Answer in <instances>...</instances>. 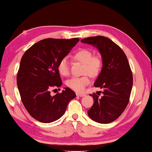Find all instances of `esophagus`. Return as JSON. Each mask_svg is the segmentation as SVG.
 <instances>
[{"label": "esophagus", "instance_id": "obj_1", "mask_svg": "<svg viewBox=\"0 0 152 152\" xmlns=\"http://www.w3.org/2000/svg\"><path fill=\"white\" fill-rule=\"evenodd\" d=\"M76 96H79V97H83V96H85V94H79V93H77V94H76Z\"/></svg>", "mask_w": 152, "mask_h": 152}]
</instances>
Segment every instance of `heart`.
<instances>
[{
	"instance_id": "b5f03b06",
	"label": "heart",
	"mask_w": 152,
	"mask_h": 152,
	"mask_svg": "<svg viewBox=\"0 0 152 152\" xmlns=\"http://www.w3.org/2000/svg\"><path fill=\"white\" fill-rule=\"evenodd\" d=\"M74 58L84 64L83 73L89 74L90 76L96 77L100 74L102 60L98 56H93L92 52L88 49H81L74 55ZM58 70L62 76H67L70 74V63L68 57H63L58 64ZM88 74L74 77L67 82L68 86L76 92H84L86 87L90 83V76Z\"/></svg>"
}]
</instances>
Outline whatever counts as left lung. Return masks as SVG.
<instances>
[{
  "mask_svg": "<svg viewBox=\"0 0 152 152\" xmlns=\"http://www.w3.org/2000/svg\"><path fill=\"white\" fill-rule=\"evenodd\" d=\"M81 41L96 46L103 63L94 83L95 87L104 90L103 96L90 94L94 102L88 110V116L100 124L112 122L124 112L130 97L133 76L128 58L122 49L107 37L97 36Z\"/></svg>",
  "mask_w": 152,
  "mask_h": 152,
  "instance_id": "obj_1",
  "label": "left lung"
}]
</instances>
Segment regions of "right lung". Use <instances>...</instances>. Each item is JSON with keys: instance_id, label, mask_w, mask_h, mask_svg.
I'll use <instances>...</instances> for the list:
<instances>
[{"instance_id": "1", "label": "right lung", "mask_w": 152, "mask_h": 152, "mask_svg": "<svg viewBox=\"0 0 152 152\" xmlns=\"http://www.w3.org/2000/svg\"><path fill=\"white\" fill-rule=\"evenodd\" d=\"M78 41V38H46L33 45L22 57L16 82L22 102L35 120L42 123L58 120L76 97L69 88L54 96L50 90L61 87L58 64Z\"/></svg>"}]
</instances>
